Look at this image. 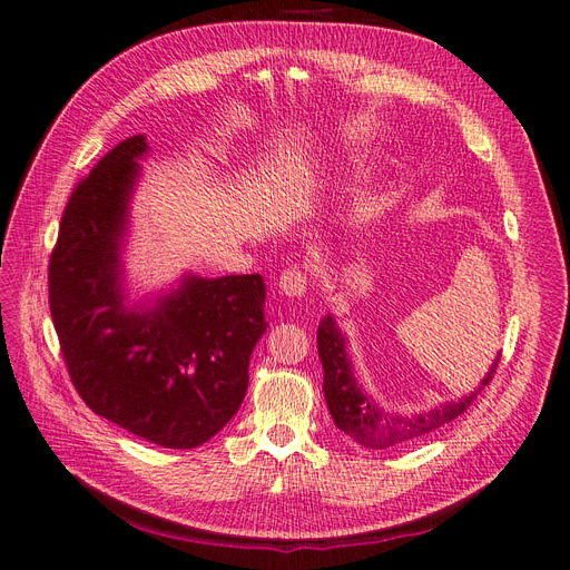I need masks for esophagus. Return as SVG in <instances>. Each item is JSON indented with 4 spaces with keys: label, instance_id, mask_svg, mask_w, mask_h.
Segmentation results:
<instances>
[{
    "label": "esophagus",
    "instance_id": "34e87169",
    "mask_svg": "<svg viewBox=\"0 0 570 570\" xmlns=\"http://www.w3.org/2000/svg\"><path fill=\"white\" fill-rule=\"evenodd\" d=\"M278 287L283 294H287V297H304L308 292V276L299 266L285 268L278 278Z\"/></svg>",
    "mask_w": 570,
    "mask_h": 570
}]
</instances>
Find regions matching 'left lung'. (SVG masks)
I'll return each mask as SVG.
<instances>
[{
    "instance_id": "1",
    "label": "left lung",
    "mask_w": 570,
    "mask_h": 570,
    "mask_svg": "<svg viewBox=\"0 0 570 570\" xmlns=\"http://www.w3.org/2000/svg\"><path fill=\"white\" fill-rule=\"evenodd\" d=\"M344 344V335L337 330L335 321H332V316H325L318 325V353L325 372L323 391L330 415L335 420L337 429H342L344 434H348L353 441L370 450H384L410 443L460 417L462 412L476 401L481 389L493 380L502 358L500 353L481 386L474 389L469 396L455 403L439 405L436 410L420 412V415H389V412L377 407V403H372L363 394L356 380H353V370L351 361L346 358Z\"/></svg>"
}]
</instances>
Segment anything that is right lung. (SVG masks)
<instances>
[{"mask_svg": "<svg viewBox=\"0 0 570 570\" xmlns=\"http://www.w3.org/2000/svg\"><path fill=\"white\" fill-rule=\"evenodd\" d=\"M146 136L75 186L49 259V308L80 399L163 448H198L238 412L264 335L259 273L186 278L150 308L122 304L120 243Z\"/></svg>", "mask_w": 570, "mask_h": 570, "instance_id": "1", "label": "right lung"}]
</instances>
